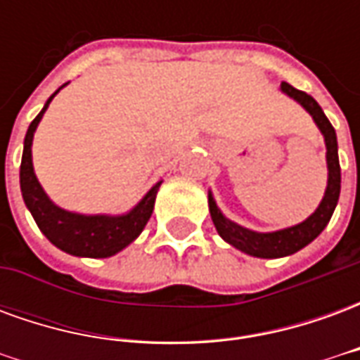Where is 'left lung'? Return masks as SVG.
I'll list each match as a JSON object with an SVG mask.
<instances>
[{"mask_svg":"<svg viewBox=\"0 0 360 360\" xmlns=\"http://www.w3.org/2000/svg\"><path fill=\"white\" fill-rule=\"evenodd\" d=\"M281 92L293 98L295 102H299L309 111L314 123L320 129V133L324 134L326 142V164H328V187H326L324 198L318 204L314 214H310L309 218L297 224V226L285 227L279 231H270V233H258L252 229L235 224L231 219H227L219 212L218 204L214 200L212 193H208V206H210V216L214 226L218 229L219 237L227 241L231 247L239 249L241 252H247L250 257L257 258H281L289 257L297 250L304 249L309 243L316 239L318 235L324 231L328 221L332 218L333 210L340 200V188H341V169H340V158H338V136L333 131L332 123L328 121L322 108L318 102L307 92L293 89L291 84L281 82Z\"/></svg>","mask_w":360,"mask_h":360,"instance_id":"obj_1","label":"left lung"}]
</instances>
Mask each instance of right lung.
Returning a JSON list of instances; mask_svg holds the SVG:
<instances>
[{
	"label": "right lung",
	"mask_w": 360,
	"mask_h": 360,
	"mask_svg": "<svg viewBox=\"0 0 360 360\" xmlns=\"http://www.w3.org/2000/svg\"><path fill=\"white\" fill-rule=\"evenodd\" d=\"M61 89L56 90L48 98L46 105L30 123L27 136H25L22 162H20L22 200L32 214L36 226L40 227V231L48 237L51 245H56L63 252L86 258L113 257L119 250L125 249L127 245H131L142 233L144 226L148 224L162 181H158L156 185L150 188L133 210L121 214V216H108V214L86 216V214L63 210L51 202L50 196L44 193L42 185L36 179L34 167H32V139H34V131L42 119L44 111L48 110L53 96Z\"/></svg>",
	"instance_id": "add662e5"
}]
</instances>
